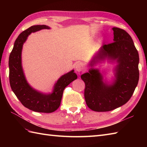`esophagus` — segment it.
<instances>
[{
  "label": "esophagus",
  "instance_id": "esophagus-1",
  "mask_svg": "<svg viewBox=\"0 0 147 147\" xmlns=\"http://www.w3.org/2000/svg\"><path fill=\"white\" fill-rule=\"evenodd\" d=\"M75 69H76V71L80 72L83 70V65L82 63H81V62H77L75 65Z\"/></svg>",
  "mask_w": 147,
  "mask_h": 147
}]
</instances>
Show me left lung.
<instances>
[{"label": "left lung", "instance_id": "1", "mask_svg": "<svg viewBox=\"0 0 147 147\" xmlns=\"http://www.w3.org/2000/svg\"><path fill=\"white\" fill-rule=\"evenodd\" d=\"M114 42L103 45L90 62L88 73L81 76L85 83L87 106L96 112H107L125 104L133 95L139 80V55L131 37L125 30L112 28ZM107 58L115 60V80L111 85L102 82V75L92 67Z\"/></svg>", "mask_w": 147, "mask_h": 147}]
</instances>
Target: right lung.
Returning a JSON list of instances; mask_svg holds the SVG:
<instances>
[{"label":"right lung","instance_id":"obj_1","mask_svg":"<svg viewBox=\"0 0 147 147\" xmlns=\"http://www.w3.org/2000/svg\"><path fill=\"white\" fill-rule=\"evenodd\" d=\"M42 29H50V27L32 26L20 33L16 40L9 59V82L12 90L24 107L35 112L51 113L59 107L64 88L77 79V75L74 70L64 74L55 83L54 90L50 94L36 91L28 83L21 65L22 49L29 35Z\"/></svg>","mask_w":147,"mask_h":147}]
</instances>
